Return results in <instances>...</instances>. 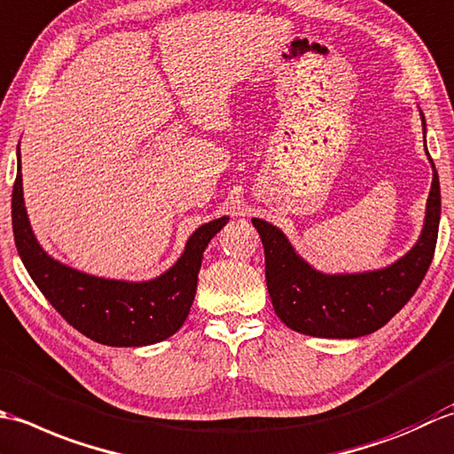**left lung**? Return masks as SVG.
I'll return each mask as SVG.
<instances>
[{"instance_id": "1", "label": "left lung", "mask_w": 454, "mask_h": 454, "mask_svg": "<svg viewBox=\"0 0 454 454\" xmlns=\"http://www.w3.org/2000/svg\"><path fill=\"white\" fill-rule=\"evenodd\" d=\"M421 121L425 135L423 114ZM431 168L433 182L418 243L380 270L323 274L294 251L278 227L253 219L264 247L268 294L282 323L311 337L356 339L384 327L410 301L429 270L437 245L441 188L433 160Z\"/></svg>"}]
</instances>
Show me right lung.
<instances>
[{
	"label": "right lung",
	"instance_id": "add662e5",
	"mask_svg": "<svg viewBox=\"0 0 454 454\" xmlns=\"http://www.w3.org/2000/svg\"><path fill=\"white\" fill-rule=\"evenodd\" d=\"M15 245L33 282L60 316L82 335L109 347H145L172 337L186 321L196 298L203 251L229 217L198 227L174 266L149 282L107 280L54 261L43 251L27 217L17 146L12 196Z\"/></svg>",
	"mask_w": 454,
	"mask_h": 454
}]
</instances>
